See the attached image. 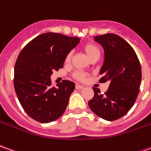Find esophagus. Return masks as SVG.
<instances>
[{
    "instance_id": "1",
    "label": "esophagus",
    "mask_w": 151,
    "mask_h": 151,
    "mask_svg": "<svg viewBox=\"0 0 151 151\" xmlns=\"http://www.w3.org/2000/svg\"><path fill=\"white\" fill-rule=\"evenodd\" d=\"M75 88L77 89V90H82V89L84 88V86H83L79 85V84H76Z\"/></svg>"
}]
</instances>
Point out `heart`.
<instances>
[{
	"label": "heart",
	"instance_id": "obj_1",
	"mask_svg": "<svg viewBox=\"0 0 151 151\" xmlns=\"http://www.w3.org/2000/svg\"><path fill=\"white\" fill-rule=\"evenodd\" d=\"M82 49L84 51V52L87 56V58L90 59L91 58L92 56H96V55H99L100 54V51H99V48L98 47L96 46L95 44L91 43H89L85 44ZM71 57H72V54L69 52L67 54V56L65 57V62L69 63L71 60ZM73 78L78 81H84L86 78V74L82 72H76L74 74H73Z\"/></svg>",
	"mask_w": 151,
	"mask_h": 151
}]
</instances>
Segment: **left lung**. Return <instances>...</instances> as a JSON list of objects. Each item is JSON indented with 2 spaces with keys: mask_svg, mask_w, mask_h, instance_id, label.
Wrapping results in <instances>:
<instances>
[{
  "mask_svg": "<svg viewBox=\"0 0 151 151\" xmlns=\"http://www.w3.org/2000/svg\"><path fill=\"white\" fill-rule=\"evenodd\" d=\"M104 50V61L99 82H110L103 95L93 87L95 95L88 102L91 111L104 120L112 121L124 116L136 101L142 80V69L129 43L115 34L94 37Z\"/></svg>",
  "mask_w": 151,
  "mask_h": 151,
  "instance_id": "obj_1",
  "label": "left lung"
}]
</instances>
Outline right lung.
<instances>
[{"mask_svg": "<svg viewBox=\"0 0 151 151\" xmlns=\"http://www.w3.org/2000/svg\"><path fill=\"white\" fill-rule=\"evenodd\" d=\"M79 42L78 37L47 32L33 39L19 53L14 86L22 107L32 119L49 123L65 112L75 84L63 80L52 87L50 77L62 68L67 54Z\"/></svg>", "mask_w": 151, "mask_h": 151, "instance_id": "obj_1", "label": "right lung"}]
</instances>
